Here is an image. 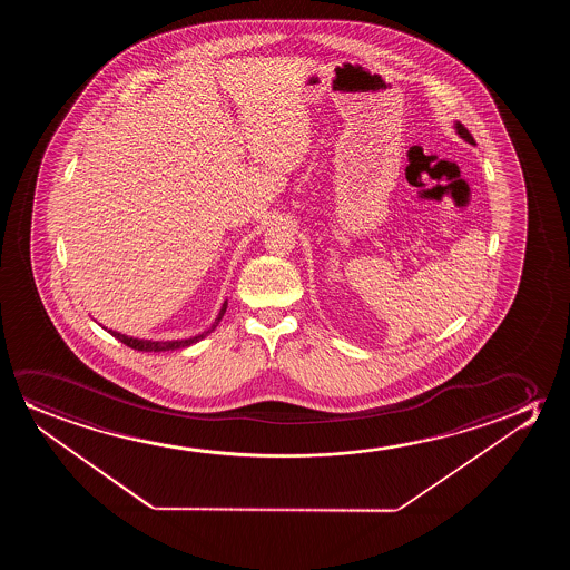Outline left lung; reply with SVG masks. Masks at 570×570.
Masks as SVG:
<instances>
[{"label":"left lung","instance_id":"left-lung-1","mask_svg":"<svg viewBox=\"0 0 570 570\" xmlns=\"http://www.w3.org/2000/svg\"><path fill=\"white\" fill-rule=\"evenodd\" d=\"M455 128H458V134H460L461 138H465V140L469 141V144H475V140H473V136L469 134L468 128L465 126L461 125V122H458L455 125Z\"/></svg>","mask_w":570,"mask_h":570}]
</instances>
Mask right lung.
I'll use <instances>...</instances> for the list:
<instances>
[{"label":"right lung","instance_id":"1","mask_svg":"<svg viewBox=\"0 0 570 570\" xmlns=\"http://www.w3.org/2000/svg\"><path fill=\"white\" fill-rule=\"evenodd\" d=\"M227 302L224 304V307L219 309L218 320L216 323L212 325L210 331L216 328L219 320L224 317V313H226ZM210 331H206L203 335L193 336V338H187V341H165V343H159V341H140V338H132V336L120 335V333H115V331H109L110 335L117 336L120 343H125L126 346H130L134 351L141 352H165V351H177V348H185V346H190V344L196 343V341H200L204 336L208 335Z\"/></svg>","mask_w":570,"mask_h":570}]
</instances>
